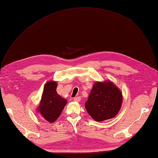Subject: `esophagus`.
I'll list each match as a JSON object with an SVG mask.
<instances>
[{
  "instance_id": "esophagus-1",
  "label": "esophagus",
  "mask_w": 158,
  "mask_h": 158,
  "mask_svg": "<svg viewBox=\"0 0 158 158\" xmlns=\"http://www.w3.org/2000/svg\"><path fill=\"white\" fill-rule=\"evenodd\" d=\"M74 101H75V102H79V101H81V97H76V98H74Z\"/></svg>"
}]
</instances>
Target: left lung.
Instances as JSON below:
<instances>
[{
	"label": "left lung",
	"instance_id": "1",
	"mask_svg": "<svg viewBox=\"0 0 158 158\" xmlns=\"http://www.w3.org/2000/svg\"><path fill=\"white\" fill-rule=\"evenodd\" d=\"M122 93L110 81L96 82L93 85L85 107L97 122L111 119L119 111Z\"/></svg>",
	"mask_w": 158,
	"mask_h": 158
}]
</instances>
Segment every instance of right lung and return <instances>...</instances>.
I'll use <instances>...</instances> for the list:
<instances>
[{"mask_svg": "<svg viewBox=\"0 0 158 158\" xmlns=\"http://www.w3.org/2000/svg\"><path fill=\"white\" fill-rule=\"evenodd\" d=\"M57 83L48 81L44 85L38 111L48 122L52 123L58 118L66 105L67 100L56 92Z\"/></svg>", "mask_w": 158, "mask_h": 158, "instance_id": "add662e5", "label": "right lung"}]
</instances>
